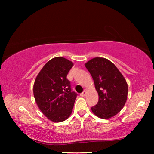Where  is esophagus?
<instances>
[{
    "label": "esophagus",
    "mask_w": 154,
    "mask_h": 154,
    "mask_svg": "<svg viewBox=\"0 0 154 154\" xmlns=\"http://www.w3.org/2000/svg\"><path fill=\"white\" fill-rule=\"evenodd\" d=\"M85 93H86V90H83V92L82 93L80 94V96H84L85 94Z\"/></svg>",
    "instance_id": "obj_1"
}]
</instances>
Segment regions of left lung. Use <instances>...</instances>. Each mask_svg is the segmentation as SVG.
Listing matches in <instances>:
<instances>
[{
  "label": "left lung",
  "mask_w": 154,
  "mask_h": 154,
  "mask_svg": "<svg viewBox=\"0 0 154 154\" xmlns=\"http://www.w3.org/2000/svg\"><path fill=\"white\" fill-rule=\"evenodd\" d=\"M85 66L98 94V102L92 111L102 119L111 118L120 111L127 100L128 84L115 64L104 58H94Z\"/></svg>",
  "instance_id": "left-lung-1"
}]
</instances>
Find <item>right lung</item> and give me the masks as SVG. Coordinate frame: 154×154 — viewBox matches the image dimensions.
Listing matches in <instances>:
<instances>
[{"mask_svg":"<svg viewBox=\"0 0 154 154\" xmlns=\"http://www.w3.org/2000/svg\"><path fill=\"white\" fill-rule=\"evenodd\" d=\"M73 63L62 57L44 65L35 81L33 93L36 105L49 120L61 122L71 114L77 94L72 92L66 76Z\"/></svg>","mask_w":154,"mask_h":154,"instance_id":"add662e5","label":"right lung"}]
</instances>
